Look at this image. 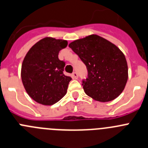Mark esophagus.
<instances>
[{"label":"esophagus","mask_w":148,"mask_h":148,"mask_svg":"<svg viewBox=\"0 0 148 148\" xmlns=\"http://www.w3.org/2000/svg\"><path fill=\"white\" fill-rule=\"evenodd\" d=\"M72 77H73V79H77L78 78V74H77V72L73 73Z\"/></svg>","instance_id":"obj_1"}]
</instances>
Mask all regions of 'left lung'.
<instances>
[{
    "label": "left lung",
    "instance_id": "1",
    "mask_svg": "<svg viewBox=\"0 0 148 148\" xmlns=\"http://www.w3.org/2000/svg\"><path fill=\"white\" fill-rule=\"evenodd\" d=\"M85 64L88 77L82 81L85 93L94 100L107 102L118 97L128 80V65L118 47L93 34L69 45Z\"/></svg>",
    "mask_w": 148,
    "mask_h": 148
}]
</instances>
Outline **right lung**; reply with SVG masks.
<instances>
[{"label": "right lung", "mask_w": 148, "mask_h": 148, "mask_svg": "<svg viewBox=\"0 0 148 148\" xmlns=\"http://www.w3.org/2000/svg\"><path fill=\"white\" fill-rule=\"evenodd\" d=\"M66 40L46 37L29 49L23 60L21 77L26 92L37 103L49 106L67 93L71 77L63 74L65 62L58 53L66 47Z\"/></svg>", "instance_id": "right-lung-1"}]
</instances>
